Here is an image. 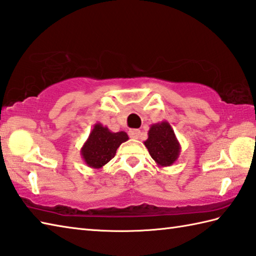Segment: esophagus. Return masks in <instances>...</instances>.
Wrapping results in <instances>:
<instances>
[{"instance_id":"34e87169","label":"esophagus","mask_w":256,"mask_h":256,"mask_svg":"<svg viewBox=\"0 0 256 256\" xmlns=\"http://www.w3.org/2000/svg\"><path fill=\"white\" fill-rule=\"evenodd\" d=\"M140 132L138 131V130H135V128L130 130L128 131V136L131 138H134V140H138L140 138Z\"/></svg>"}]
</instances>
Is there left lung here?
<instances>
[{
	"label": "left lung",
	"mask_w": 256,
	"mask_h": 256,
	"mask_svg": "<svg viewBox=\"0 0 256 256\" xmlns=\"http://www.w3.org/2000/svg\"><path fill=\"white\" fill-rule=\"evenodd\" d=\"M148 134L144 145L157 166H172L178 160L182 146L170 124L167 121L152 124Z\"/></svg>",
	"instance_id": "left-lung-1"
}]
</instances>
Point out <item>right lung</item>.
Segmentation results:
<instances>
[{
    "instance_id": "obj_1",
    "label": "right lung",
    "mask_w": 256,
    "mask_h": 256,
    "mask_svg": "<svg viewBox=\"0 0 256 256\" xmlns=\"http://www.w3.org/2000/svg\"><path fill=\"white\" fill-rule=\"evenodd\" d=\"M128 140L125 132L113 133L101 123H96L80 150L81 157L88 167L101 170L113 158L120 145Z\"/></svg>"
}]
</instances>
